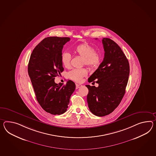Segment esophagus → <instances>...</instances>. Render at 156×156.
<instances>
[{"instance_id":"esophagus-1","label":"esophagus","mask_w":156,"mask_h":156,"mask_svg":"<svg viewBox=\"0 0 156 156\" xmlns=\"http://www.w3.org/2000/svg\"><path fill=\"white\" fill-rule=\"evenodd\" d=\"M76 89H78V88H79L82 86V85H81V84H76Z\"/></svg>"}]
</instances>
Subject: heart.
I'll list each match as a JSON object with an SVG mask.
<instances>
[{"instance_id": "obj_1", "label": "heart", "mask_w": 156, "mask_h": 156, "mask_svg": "<svg viewBox=\"0 0 156 156\" xmlns=\"http://www.w3.org/2000/svg\"><path fill=\"white\" fill-rule=\"evenodd\" d=\"M94 48L87 43L78 44L73 48L74 53L83 57V65H86L91 68L98 67L101 61L100 53L94 51ZM70 60L71 55L70 53L66 51L61 53V63L65 68L70 66ZM87 74L86 69H74L68 73V75L70 79L76 82H80L84 76H87Z\"/></svg>"}]
</instances>
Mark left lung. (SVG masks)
I'll return each mask as SVG.
<instances>
[{
  "label": "left lung",
  "instance_id": "obj_1",
  "mask_svg": "<svg viewBox=\"0 0 156 156\" xmlns=\"http://www.w3.org/2000/svg\"><path fill=\"white\" fill-rule=\"evenodd\" d=\"M102 43L104 60L88 79L90 83L96 80L99 86H86L88 89V108L99 117L110 114L119 105L125 94L129 74V61L118 44L107 38H103Z\"/></svg>",
  "mask_w": 156,
  "mask_h": 156
}]
</instances>
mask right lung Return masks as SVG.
Returning a JSON list of instances; mask_svg holds the SVG:
<instances>
[{
  "mask_svg": "<svg viewBox=\"0 0 156 156\" xmlns=\"http://www.w3.org/2000/svg\"><path fill=\"white\" fill-rule=\"evenodd\" d=\"M68 37L44 38L33 51L28 64V74L36 98L46 112L53 115L67 110L76 84L70 80L66 83H56L55 77L64 71L61 61L62 50L70 41Z\"/></svg>",
  "mask_w": 156,
  "mask_h": 156,
  "instance_id": "add662e5",
  "label": "right lung"
}]
</instances>
